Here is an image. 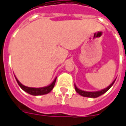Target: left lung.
<instances>
[{
    "instance_id": "left-lung-1",
    "label": "left lung",
    "mask_w": 126,
    "mask_h": 126,
    "mask_svg": "<svg viewBox=\"0 0 126 126\" xmlns=\"http://www.w3.org/2000/svg\"><path fill=\"white\" fill-rule=\"evenodd\" d=\"M115 80H116V79L113 81L108 87L103 89H101V90H99V91H96V92H87V91H84V90H82V89H80L79 88H78L76 85H75V89H76V92L78 94H79L80 95H81L82 96L89 97V98H97V97L101 96L102 94H105L106 92H108L109 89L111 88V87L113 85V84L114 83Z\"/></svg>"
}]
</instances>
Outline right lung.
<instances>
[{
    "label": "right lung",
    "mask_w": 126,
    "mask_h": 126,
    "mask_svg": "<svg viewBox=\"0 0 126 126\" xmlns=\"http://www.w3.org/2000/svg\"><path fill=\"white\" fill-rule=\"evenodd\" d=\"M16 80L17 82L18 85L20 86V87L26 92L28 93L30 95H33V96H40V95H44V94H47L49 92H50L52 91V89L55 86V82H56V79L57 78H55L54 79V80L53 81V82L51 84H50L49 85L46 86V87H39V88H34V87H29L25 86L23 84H21L17 78L15 76Z\"/></svg>",
    "instance_id": "1"
}]
</instances>
